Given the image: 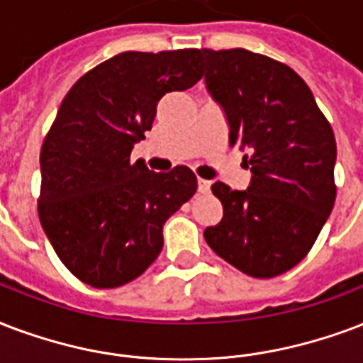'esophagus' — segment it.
Wrapping results in <instances>:
<instances>
[{"label":"esophagus","instance_id":"1","mask_svg":"<svg viewBox=\"0 0 363 363\" xmlns=\"http://www.w3.org/2000/svg\"><path fill=\"white\" fill-rule=\"evenodd\" d=\"M209 188H211V182L206 181V179H198V190H200L201 194L209 192Z\"/></svg>","mask_w":363,"mask_h":363}]
</instances>
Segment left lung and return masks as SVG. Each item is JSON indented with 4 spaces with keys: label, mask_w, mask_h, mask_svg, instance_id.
<instances>
[{
    "label": "left lung",
    "mask_w": 363,
    "mask_h": 363,
    "mask_svg": "<svg viewBox=\"0 0 363 363\" xmlns=\"http://www.w3.org/2000/svg\"><path fill=\"white\" fill-rule=\"evenodd\" d=\"M206 85L223 106L228 140L247 154V190L217 181L223 220L209 247L253 278L287 272L311 251L335 203L333 129L297 72L247 49H201Z\"/></svg>",
    "instance_id": "8db88e82"
}]
</instances>
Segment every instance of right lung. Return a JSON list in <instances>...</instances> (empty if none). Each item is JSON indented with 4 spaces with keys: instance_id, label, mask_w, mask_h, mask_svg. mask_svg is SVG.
<instances>
[{
    "instance_id": "right-lung-1",
    "label": "right lung",
    "mask_w": 363,
    "mask_h": 363,
    "mask_svg": "<svg viewBox=\"0 0 363 363\" xmlns=\"http://www.w3.org/2000/svg\"><path fill=\"white\" fill-rule=\"evenodd\" d=\"M200 49L127 51L68 91L41 146L38 213L55 253L99 289L135 280L163 247L165 220L198 181L186 165L156 173L131 162L152 129L157 102L200 82Z\"/></svg>"
}]
</instances>
